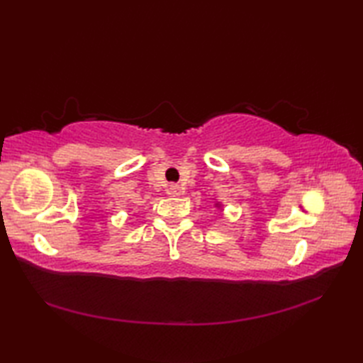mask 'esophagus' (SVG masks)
<instances>
[{"instance_id":"esophagus-1","label":"esophagus","mask_w":363,"mask_h":363,"mask_svg":"<svg viewBox=\"0 0 363 363\" xmlns=\"http://www.w3.org/2000/svg\"><path fill=\"white\" fill-rule=\"evenodd\" d=\"M169 194H172V195H182L184 189L179 186V184H172V186H169Z\"/></svg>"}]
</instances>
